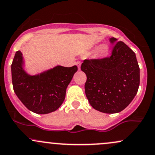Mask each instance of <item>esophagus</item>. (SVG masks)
<instances>
[{
	"label": "esophagus",
	"mask_w": 155,
	"mask_h": 155,
	"mask_svg": "<svg viewBox=\"0 0 155 155\" xmlns=\"http://www.w3.org/2000/svg\"><path fill=\"white\" fill-rule=\"evenodd\" d=\"M76 65H77L78 68L80 69V67H81V61H77V62H76Z\"/></svg>",
	"instance_id": "1"
}]
</instances>
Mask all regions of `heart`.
<instances>
[{
    "mask_svg": "<svg viewBox=\"0 0 155 155\" xmlns=\"http://www.w3.org/2000/svg\"><path fill=\"white\" fill-rule=\"evenodd\" d=\"M107 48L106 47H101L100 49H99V52H100V54H106V53H107Z\"/></svg>",
    "mask_w": 155,
    "mask_h": 155,
    "instance_id": "obj_1",
    "label": "heart"
}]
</instances>
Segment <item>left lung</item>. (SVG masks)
<instances>
[{"label":"left lung","instance_id":"8db88e82","mask_svg":"<svg viewBox=\"0 0 155 155\" xmlns=\"http://www.w3.org/2000/svg\"><path fill=\"white\" fill-rule=\"evenodd\" d=\"M114 44L110 57L86 59L81 70L86 74L85 93L92 108L106 114L122 111L136 96L140 68L136 54L122 41Z\"/></svg>","mask_w":155,"mask_h":155}]
</instances>
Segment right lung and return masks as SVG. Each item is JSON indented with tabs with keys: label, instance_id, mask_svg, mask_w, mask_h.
Listing matches in <instances>:
<instances>
[{
	"label": "right lung",
	"instance_id": "right-lung-1",
	"mask_svg": "<svg viewBox=\"0 0 155 155\" xmlns=\"http://www.w3.org/2000/svg\"><path fill=\"white\" fill-rule=\"evenodd\" d=\"M22 52H16L12 64L14 91L29 110L44 114L54 111L65 97L68 85L77 71L76 65H58L37 76L27 74L22 68Z\"/></svg>",
	"mask_w": 155,
	"mask_h": 155
}]
</instances>
